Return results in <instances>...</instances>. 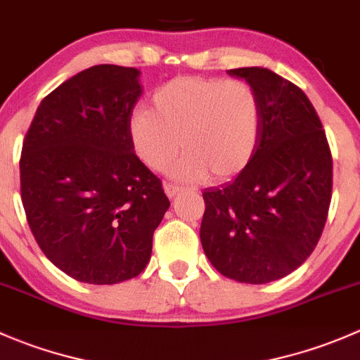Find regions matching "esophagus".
<instances>
[{"mask_svg": "<svg viewBox=\"0 0 360 360\" xmlns=\"http://www.w3.org/2000/svg\"><path fill=\"white\" fill-rule=\"evenodd\" d=\"M163 191H165L167 197L174 198V197H177V195L181 193V188L179 186H174V184L165 183V184H163Z\"/></svg>", "mask_w": 360, "mask_h": 360, "instance_id": "esophagus-1", "label": "esophagus"}]
</instances>
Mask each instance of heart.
<instances>
[{
	"mask_svg": "<svg viewBox=\"0 0 360 360\" xmlns=\"http://www.w3.org/2000/svg\"><path fill=\"white\" fill-rule=\"evenodd\" d=\"M153 111L136 108L129 139L136 157L179 181H223L248 167L261 134V101L244 79L179 76L153 94Z\"/></svg>",
	"mask_w": 360,
	"mask_h": 360,
	"instance_id": "1",
	"label": "heart"
}]
</instances>
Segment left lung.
<instances>
[{
	"label": "left lung",
	"mask_w": 360,
	"mask_h": 360,
	"mask_svg": "<svg viewBox=\"0 0 360 360\" xmlns=\"http://www.w3.org/2000/svg\"><path fill=\"white\" fill-rule=\"evenodd\" d=\"M226 72L259 96L261 134L233 181L203 190L200 240L221 275L268 284L301 266L321 238L331 203V150L317 111L294 83L266 68Z\"/></svg>",
	"instance_id": "left-lung-1"
}]
</instances>
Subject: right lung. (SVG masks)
<instances>
[{"mask_svg":"<svg viewBox=\"0 0 360 360\" xmlns=\"http://www.w3.org/2000/svg\"><path fill=\"white\" fill-rule=\"evenodd\" d=\"M141 71L101 64L50 92L22 144L20 195L45 256L78 282L108 285L146 268L170 207L132 150Z\"/></svg>","mask_w":360,"mask_h":360,"instance_id":"right-lung-1","label":"right lung"}]
</instances>
